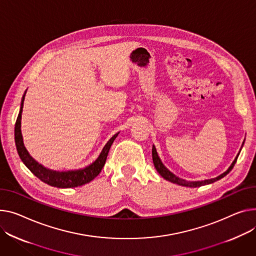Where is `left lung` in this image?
Wrapping results in <instances>:
<instances>
[{
	"mask_svg": "<svg viewBox=\"0 0 256 256\" xmlns=\"http://www.w3.org/2000/svg\"><path fill=\"white\" fill-rule=\"evenodd\" d=\"M244 142H245V140H244ZM244 142H243V144H242V147H243V145H244ZM242 147H241V148H242ZM240 151H241V149H240ZM240 151H239V153H238V156H236V158L234 160V162H232V164L230 166V168L226 170V171L224 173H222L221 175L217 176L216 178L207 179V180H202V181H186V180H184V179H181V178L177 177V176L174 175L172 172H170L164 166V164L162 162L160 158H158V152H156V149L154 145L152 146V160H153V164H154V166H156V171L158 172V174H160L164 179H166V180H168V181H170V182H172V183L181 185V186H186V187H200V186H202V185L211 184V183H213V182H215V181H217V180H219V179H221V178H224V176H226V175L232 171V168H234V164H236V160H238V156H239V154H240Z\"/></svg>",
	"mask_w": 256,
	"mask_h": 256,
	"instance_id": "obj_1",
	"label": "left lung"
}]
</instances>
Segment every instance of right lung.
<instances>
[{"label":"right lung","mask_w":256,"mask_h":256,"mask_svg":"<svg viewBox=\"0 0 256 256\" xmlns=\"http://www.w3.org/2000/svg\"><path fill=\"white\" fill-rule=\"evenodd\" d=\"M26 94V90L24 92L22 98L20 109L18 116H17V119H16L15 130H14V139H15L17 153H18V156L22 162L24 164V166L41 181H43L44 183L50 186L58 187V188H71V187L81 186L94 180L100 173L102 168H103L108 156L110 147L113 144L114 140L116 139L119 132L115 134L113 137L107 142L103 150L100 151L98 158L86 166L78 168V170H68V171H56V170L45 168L44 166L36 162L30 156V153L28 152L24 144V139L22 134V113Z\"/></svg>","instance_id":"right-lung-1"}]
</instances>
